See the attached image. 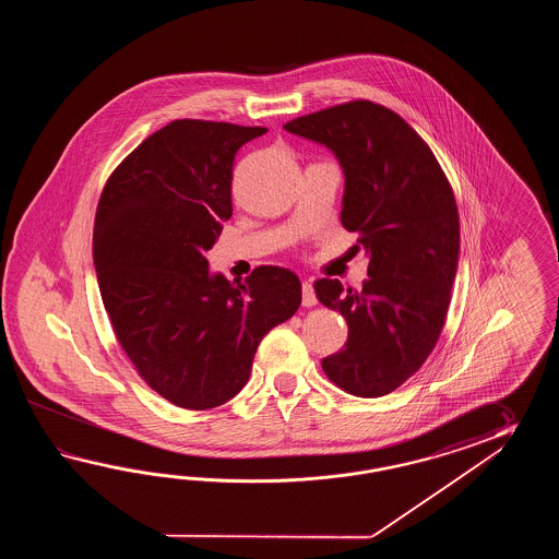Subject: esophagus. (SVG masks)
I'll return each mask as SVG.
<instances>
[{
	"label": "esophagus",
	"instance_id": "obj_1",
	"mask_svg": "<svg viewBox=\"0 0 559 559\" xmlns=\"http://www.w3.org/2000/svg\"><path fill=\"white\" fill-rule=\"evenodd\" d=\"M301 304H304L306 308H311V306L318 304L313 285L309 284V282H304V285H301Z\"/></svg>",
	"mask_w": 559,
	"mask_h": 559
}]
</instances>
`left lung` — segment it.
I'll return each instance as SVG.
<instances>
[{"mask_svg":"<svg viewBox=\"0 0 559 559\" xmlns=\"http://www.w3.org/2000/svg\"><path fill=\"white\" fill-rule=\"evenodd\" d=\"M285 130L330 147L344 167L342 226L368 251L357 292L321 277L323 306L347 321L344 347L321 359L325 376L357 397L397 390L440 340L457 272L460 217L452 186L405 119L368 99L292 119Z\"/></svg>","mask_w":559,"mask_h":559,"instance_id":"8db88e82","label":"left lung"}]
</instances>
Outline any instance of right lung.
Returning a JSON list of instances; mask_svg holds the SVG:
<instances>
[{
  "mask_svg": "<svg viewBox=\"0 0 559 559\" xmlns=\"http://www.w3.org/2000/svg\"><path fill=\"white\" fill-rule=\"evenodd\" d=\"M265 131L176 119L111 171L97 203L94 265L114 333L140 378L183 409L238 395L263 335L301 304L285 267L231 284L205 258L231 217L236 154Z\"/></svg>",
  "mask_w": 559,
  "mask_h": 559,
  "instance_id": "right-lung-1",
  "label": "right lung"
}]
</instances>
